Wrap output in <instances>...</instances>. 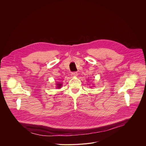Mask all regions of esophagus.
Listing matches in <instances>:
<instances>
[{
  "label": "esophagus",
  "mask_w": 146,
  "mask_h": 146,
  "mask_svg": "<svg viewBox=\"0 0 146 146\" xmlns=\"http://www.w3.org/2000/svg\"><path fill=\"white\" fill-rule=\"evenodd\" d=\"M71 75L72 77H76V76H78V72H73L71 73Z\"/></svg>",
  "instance_id": "34e87169"
}]
</instances>
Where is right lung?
<instances>
[{
  "mask_svg": "<svg viewBox=\"0 0 146 146\" xmlns=\"http://www.w3.org/2000/svg\"><path fill=\"white\" fill-rule=\"evenodd\" d=\"M62 84L60 83H58V84H57V88H61V86H62Z\"/></svg>",
  "mask_w": 146,
  "mask_h": 146,
  "instance_id": "add662e5",
  "label": "right lung"
}]
</instances>
